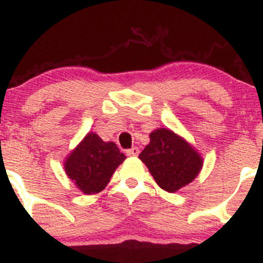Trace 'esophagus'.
Wrapping results in <instances>:
<instances>
[{"label":"esophagus","mask_w":263,"mask_h":263,"mask_svg":"<svg viewBox=\"0 0 263 263\" xmlns=\"http://www.w3.org/2000/svg\"><path fill=\"white\" fill-rule=\"evenodd\" d=\"M126 155H129V157H137L138 154H139V149L138 148H130V149H126Z\"/></svg>","instance_id":"obj_1"}]
</instances>
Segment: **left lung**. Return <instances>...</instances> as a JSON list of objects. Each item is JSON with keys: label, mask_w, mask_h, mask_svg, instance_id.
Segmentation results:
<instances>
[{"label": "left lung", "mask_w": 263, "mask_h": 263, "mask_svg": "<svg viewBox=\"0 0 263 263\" xmlns=\"http://www.w3.org/2000/svg\"><path fill=\"white\" fill-rule=\"evenodd\" d=\"M155 182L166 192H177L198 176L202 158L189 144L169 129L151 134V143L139 154Z\"/></svg>", "instance_id": "obj_1"}]
</instances>
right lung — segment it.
Here are the masks:
<instances>
[{"label":"right lung","instance_id":"obj_1","mask_svg":"<svg viewBox=\"0 0 263 263\" xmlns=\"http://www.w3.org/2000/svg\"><path fill=\"white\" fill-rule=\"evenodd\" d=\"M115 143L103 142L95 133H89L65 162L70 179L85 194L103 191L118 165L125 160Z\"/></svg>","mask_w":263,"mask_h":263}]
</instances>
